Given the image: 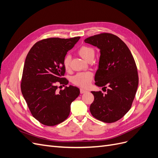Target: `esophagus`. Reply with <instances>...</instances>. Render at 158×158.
<instances>
[{
	"mask_svg": "<svg viewBox=\"0 0 158 158\" xmlns=\"http://www.w3.org/2000/svg\"><path fill=\"white\" fill-rule=\"evenodd\" d=\"M80 94H84V93H85L87 92V90H85V89H83V88H80Z\"/></svg>",
	"mask_w": 158,
	"mask_h": 158,
	"instance_id": "34e87169",
	"label": "esophagus"
}]
</instances>
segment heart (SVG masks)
<instances>
[{
    "instance_id": "1",
    "label": "heart",
    "mask_w": 158,
    "mask_h": 158,
    "mask_svg": "<svg viewBox=\"0 0 158 158\" xmlns=\"http://www.w3.org/2000/svg\"><path fill=\"white\" fill-rule=\"evenodd\" d=\"M78 54L85 60H89L90 59L94 58L95 52L94 50L88 46H82L78 49ZM71 57L70 55L66 56L64 60V68L68 70L70 67ZM93 78V74L91 72H84L76 74L73 78V82L81 88H86L89 85Z\"/></svg>"
}]
</instances>
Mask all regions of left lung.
<instances>
[{"instance_id":"obj_1","label":"left lung","mask_w":158,"mask_h":158,"mask_svg":"<svg viewBox=\"0 0 158 158\" xmlns=\"http://www.w3.org/2000/svg\"><path fill=\"white\" fill-rule=\"evenodd\" d=\"M84 41L100 50L95 84L106 91L105 94L91 92L94 95L91 114L105 123L115 122L130 110L136 93L138 76L135 59L125 43L111 33L95 35Z\"/></svg>"}]
</instances>
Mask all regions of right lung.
<instances>
[{"instance_id":"right-lung-1","label":"right lung","mask_w":158,"mask_h":158,"mask_svg":"<svg viewBox=\"0 0 158 158\" xmlns=\"http://www.w3.org/2000/svg\"><path fill=\"white\" fill-rule=\"evenodd\" d=\"M80 37H53L37 42L30 50L23 66L21 90L33 117L41 124L54 126L69 117L70 105L80 89L73 85L57 92V84L67 85L62 78L64 60Z\"/></svg>"}]
</instances>
